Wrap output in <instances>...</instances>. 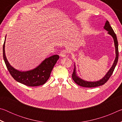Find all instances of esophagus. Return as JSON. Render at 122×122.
I'll return each mask as SVG.
<instances>
[{
	"mask_svg": "<svg viewBox=\"0 0 122 122\" xmlns=\"http://www.w3.org/2000/svg\"><path fill=\"white\" fill-rule=\"evenodd\" d=\"M66 54H67V51H62L60 53V56L61 57H65L66 56Z\"/></svg>",
	"mask_w": 122,
	"mask_h": 122,
	"instance_id": "1",
	"label": "esophagus"
}]
</instances>
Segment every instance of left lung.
<instances>
[{"mask_svg": "<svg viewBox=\"0 0 122 122\" xmlns=\"http://www.w3.org/2000/svg\"><path fill=\"white\" fill-rule=\"evenodd\" d=\"M104 29L108 31V33L112 37L113 39V41H114V45L115 47V59L113 63L112 64V66H111L110 69L106 73V75H104V77H103L101 79H100L98 81H88L84 80L82 78H80L79 76L77 75V72H76V65L75 63H74V69L73 73L72 74V78H73L74 82H75L76 84L79 85L81 86H83V87H88V88H92V87H96V86H102L105 83L108 81L109 78H110V76L113 73V71H114L116 66L118 62V41H117L116 35L114 31H113V29L111 27L110 25L109 21L107 20L106 23L104 26Z\"/></svg>", "mask_w": 122, "mask_h": 122, "instance_id": "left-lung-1", "label": "left lung"}]
</instances>
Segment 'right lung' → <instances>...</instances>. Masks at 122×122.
Instances as JSON below:
<instances>
[{"instance_id": "right-lung-1", "label": "right lung", "mask_w": 122, "mask_h": 122, "mask_svg": "<svg viewBox=\"0 0 122 122\" xmlns=\"http://www.w3.org/2000/svg\"><path fill=\"white\" fill-rule=\"evenodd\" d=\"M6 37L3 45V58L8 71L14 80L30 86H39L46 83L50 76L54 66L59 59L58 55H54L45 59L34 69L26 71L16 69L10 65L5 54Z\"/></svg>"}]
</instances>
